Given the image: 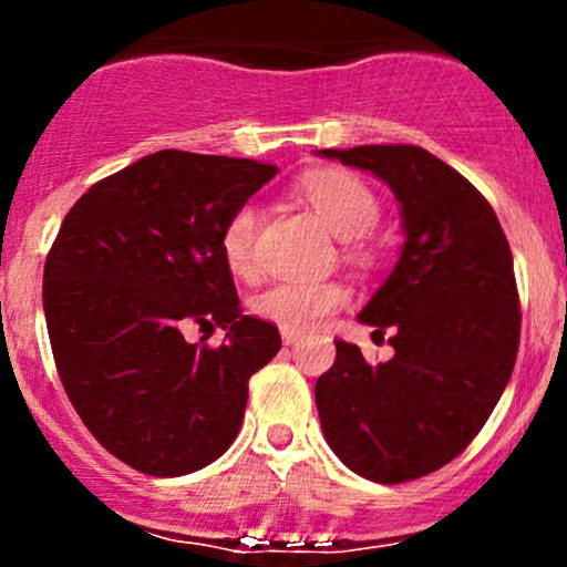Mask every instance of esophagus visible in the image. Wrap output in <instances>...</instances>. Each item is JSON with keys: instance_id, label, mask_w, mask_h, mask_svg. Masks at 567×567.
<instances>
[{"instance_id": "obj_1", "label": "esophagus", "mask_w": 567, "mask_h": 567, "mask_svg": "<svg viewBox=\"0 0 567 567\" xmlns=\"http://www.w3.org/2000/svg\"><path fill=\"white\" fill-rule=\"evenodd\" d=\"M301 338H303V333H298V330H290V328H282V341H285V343H288V347H290V343H296V341H301Z\"/></svg>"}]
</instances>
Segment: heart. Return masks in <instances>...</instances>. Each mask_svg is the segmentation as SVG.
Segmentation results:
<instances>
[{
    "mask_svg": "<svg viewBox=\"0 0 567 567\" xmlns=\"http://www.w3.org/2000/svg\"><path fill=\"white\" fill-rule=\"evenodd\" d=\"M296 194L330 231L343 237V250L349 258H357V261L370 258L365 234L379 224L381 205L373 188L360 175L336 171V167L311 171L298 181ZM258 229H261V213L252 202L234 207L224 229H220V252H224L226 266L237 277L256 275ZM347 301L349 288L336 279H324V282L282 279V282L266 288L252 306L264 320L303 333V330L320 328L338 306Z\"/></svg>",
    "mask_w": 567,
    "mask_h": 567,
    "instance_id": "1",
    "label": "heart"
}]
</instances>
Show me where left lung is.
I'll return each instance as SVG.
<instances>
[{
  "mask_svg": "<svg viewBox=\"0 0 567 567\" xmlns=\"http://www.w3.org/2000/svg\"><path fill=\"white\" fill-rule=\"evenodd\" d=\"M322 157L386 181L405 247L360 320L392 330L394 357L370 365L336 341L315 396L328 445L351 472L396 485L451 464L477 437L512 379L519 292L491 202L451 165L410 143L324 148Z\"/></svg>",
  "mask_w": 567,
  "mask_h": 567,
  "instance_id": "1",
  "label": "left lung"
}]
</instances>
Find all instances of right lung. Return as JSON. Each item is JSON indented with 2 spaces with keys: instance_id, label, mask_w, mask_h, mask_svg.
I'll list each match as a JSON object with an SVG mask.
<instances>
[{
  "instance_id": "1",
  "label": "right lung",
  "mask_w": 567,
  "mask_h": 567,
  "mask_svg": "<svg viewBox=\"0 0 567 567\" xmlns=\"http://www.w3.org/2000/svg\"><path fill=\"white\" fill-rule=\"evenodd\" d=\"M277 175L258 159L148 154L97 181L63 218L44 261V320L82 424L152 477L213 464L243 426L247 381L282 347L243 315L220 229ZM224 327L220 348L183 330Z\"/></svg>"
}]
</instances>
